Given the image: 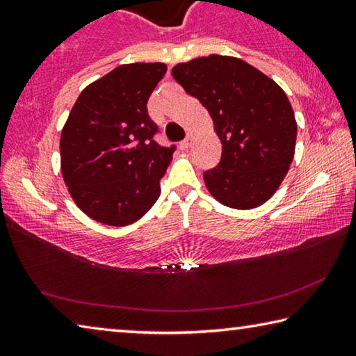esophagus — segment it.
I'll return each mask as SVG.
<instances>
[{
	"mask_svg": "<svg viewBox=\"0 0 356 356\" xmlns=\"http://www.w3.org/2000/svg\"><path fill=\"white\" fill-rule=\"evenodd\" d=\"M191 141H193V136L191 135H188L185 138V140L179 144V147L182 149V150H188V147L191 146Z\"/></svg>",
	"mask_w": 356,
	"mask_h": 356,
	"instance_id": "1",
	"label": "esophagus"
}]
</instances>
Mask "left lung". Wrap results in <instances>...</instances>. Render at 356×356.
Wrapping results in <instances>:
<instances>
[{
    "label": "left lung",
    "instance_id": "obj_1",
    "mask_svg": "<svg viewBox=\"0 0 356 356\" xmlns=\"http://www.w3.org/2000/svg\"><path fill=\"white\" fill-rule=\"evenodd\" d=\"M186 94L206 106L222 144L221 160L204 172L222 206H262L280 188L295 154L297 122L286 92L243 59L210 55L174 65Z\"/></svg>",
    "mask_w": 356,
    "mask_h": 356
}]
</instances>
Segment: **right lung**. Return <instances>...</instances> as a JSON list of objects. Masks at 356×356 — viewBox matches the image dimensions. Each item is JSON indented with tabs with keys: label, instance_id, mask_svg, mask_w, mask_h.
Returning <instances> with one entry per match:
<instances>
[{
	"label": "right lung",
	"instance_id": "right-lung-1",
	"mask_svg": "<svg viewBox=\"0 0 356 356\" xmlns=\"http://www.w3.org/2000/svg\"><path fill=\"white\" fill-rule=\"evenodd\" d=\"M165 74L163 63L124 64L78 95L59 150L64 182L89 218L127 226L159 200L174 146L155 143L147 100Z\"/></svg>",
	"mask_w": 356,
	"mask_h": 356
}]
</instances>
